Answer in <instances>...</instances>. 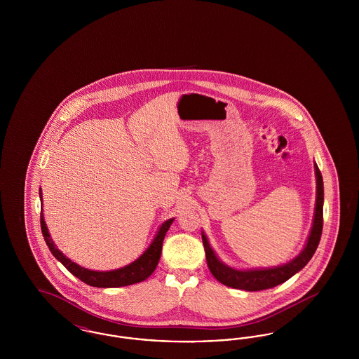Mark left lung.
Returning <instances> with one entry per match:
<instances>
[{
  "mask_svg": "<svg viewBox=\"0 0 359 359\" xmlns=\"http://www.w3.org/2000/svg\"><path fill=\"white\" fill-rule=\"evenodd\" d=\"M315 173H316L318 189H316V207H315L313 224H312L306 248L299 256L292 259L288 264L276 266V268H269V269H255V271H237V269L229 268L218 259V257L215 256V253L208 245V241L205 238V234H202L208 269L219 283L231 288L249 290V292L269 290L276 285L283 284L284 281H287L293 274L297 273L307 265L308 261L312 258L318 249V245L322 237V230H323L325 189H323V177L316 164H315Z\"/></svg>",
  "mask_w": 359,
  "mask_h": 359,
  "instance_id": "obj_1",
  "label": "left lung"
}]
</instances>
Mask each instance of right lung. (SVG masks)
<instances>
[{"label":"right lung","instance_id":"add662e5","mask_svg":"<svg viewBox=\"0 0 359 359\" xmlns=\"http://www.w3.org/2000/svg\"><path fill=\"white\" fill-rule=\"evenodd\" d=\"M40 201H41V188H40ZM172 222H173V218L161 224L151 246L144 252L142 256L137 258L136 261L132 262L130 265L121 268V269H116V271H110V272H95V271H88L86 268L76 265L75 262H72L69 258L65 256L60 250L56 249V246L53 245L52 239L50 238V233H48L46 222H44L43 214L40 215L41 233H43V237L46 239V243L50 248L52 255L69 269V273L76 276L87 285L97 287V288H117V287L132 285V284H136L140 281H144L145 278H148L151 274L154 273V271L158 264L160 256H161L163 241H164V237H165Z\"/></svg>","mask_w":359,"mask_h":359}]
</instances>
